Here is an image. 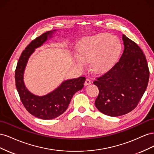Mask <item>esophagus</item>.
I'll list each match as a JSON object with an SVG mask.
<instances>
[{
	"label": "esophagus",
	"instance_id": "obj_1",
	"mask_svg": "<svg viewBox=\"0 0 154 154\" xmlns=\"http://www.w3.org/2000/svg\"><path fill=\"white\" fill-rule=\"evenodd\" d=\"M91 81L89 80V79L88 78H87L86 80H85V83H84V84H85V85H89V84H91Z\"/></svg>",
	"mask_w": 154,
	"mask_h": 154
}]
</instances>
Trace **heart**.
I'll return each instance as SVG.
<instances>
[{
  "label": "heart",
  "instance_id": "heart-1",
  "mask_svg": "<svg viewBox=\"0 0 154 154\" xmlns=\"http://www.w3.org/2000/svg\"><path fill=\"white\" fill-rule=\"evenodd\" d=\"M77 49L79 58L75 60L76 66L83 69L84 62L92 61L96 71H102L115 63L122 50V44L118 37L103 33L83 39Z\"/></svg>",
  "mask_w": 154,
  "mask_h": 154
}]
</instances>
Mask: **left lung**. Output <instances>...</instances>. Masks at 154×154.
<instances>
[{"instance_id": "1", "label": "left lung", "mask_w": 154, "mask_h": 154, "mask_svg": "<svg viewBox=\"0 0 154 154\" xmlns=\"http://www.w3.org/2000/svg\"><path fill=\"white\" fill-rule=\"evenodd\" d=\"M123 40L124 50L119 61L93 82L99 88L96 108L112 117L125 115L136 108L146 89L150 76L141 49L125 35Z\"/></svg>"}]
</instances>
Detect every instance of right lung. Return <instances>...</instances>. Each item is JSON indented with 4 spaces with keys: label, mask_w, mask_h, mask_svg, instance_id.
Segmentation results:
<instances>
[{
    "label": "right lung",
    "mask_w": 154,
    "mask_h": 154,
    "mask_svg": "<svg viewBox=\"0 0 154 154\" xmlns=\"http://www.w3.org/2000/svg\"><path fill=\"white\" fill-rule=\"evenodd\" d=\"M53 31L44 32L31 41L21 54L15 74L16 87L22 104L31 114L42 119H52L62 114L73 95L82 89L85 81V77L64 81L54 91L43 96L34 95L27 89L23 78L27 60L36 48L42 45L48 36H52Z\"/></svg>",
    "instance_id": "right-lung-1"
}]
</instances>
